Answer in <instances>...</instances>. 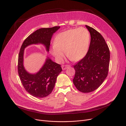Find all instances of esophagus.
<instances>
[{"label":"esophagus","instance_id":"esophagus-1","mask_svg":"<svg viewBox=\"0 0 126 126\" xmlns=\"http://www.w3.org/2000/svg\"><path fill=\"white\" fill-rule=\"evenodd\" d=\"M70 65H62V68L63 70H65L67 68L69 67Z\"/></svg>","mask_w":126,"mask_h":126}]
</instances>
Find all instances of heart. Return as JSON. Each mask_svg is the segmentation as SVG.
I'll list each match as a JSON object with an SVG mask.
<instances>
[{"mask_svg": "<svg viewBox=\"0 0 126 126\" xmlns=\"http://www.w3.org/2000/svg\"><path fill=\"white\" fill-rule=\"evenodd\" d=\"M90 39L89 32L84 28L72 29L59 33L55 38L51 54L59 62L63 61L65 52L72 60L79 61L88 52Z\"/></svg>", "mask_w": 126, "mask_h": 126, "instance_id": "b5f03b06", "label": "heart"}]
</instances>
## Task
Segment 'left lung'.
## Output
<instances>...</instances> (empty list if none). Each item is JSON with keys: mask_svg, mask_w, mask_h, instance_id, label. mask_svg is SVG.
<instances>
[{"mask_svg": "<svg viewBox=\"0 0 126 126\" xmlns=\"http://www.w3.org/2000/svg\"><path fill=\"white\" fill-rule=\"evenodd\" d=\"M91 42L85 57L73 66L75 70L73 82L82 93H90L98 88L106 78L110 60V52L103 36L87 25Z\"/></svg>", "mask_w": 126, "mask_h": 126, "instance_id": "left-lung-1", "label": "left lung"}]
</instances>
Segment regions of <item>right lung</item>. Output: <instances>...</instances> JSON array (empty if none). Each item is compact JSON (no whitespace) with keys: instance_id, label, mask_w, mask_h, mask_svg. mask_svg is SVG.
Wrapping results in <instances>:
<instances>
[{"instance_id":"1","label":"right lung","mask_w":126,"mask_h":126,"mask_svg":"<svg viewBox=\"0 0 126 126\" xmlns=\"http://www.w3.org/2000/svg\"><path fill=\"white\" fill-rule=\"evenodd\" d=\"M60 28V26H55L39 29L25 39L21 47L18 57L19 75L25 89L35 97L44 98L52 93L57 78L62 69L60 65L53 62L47 57L44 65L37 72L29 73L23 64L25 48L31 45L41 44L48 52L53 35Z\"/></svg>"}]
</instances>
